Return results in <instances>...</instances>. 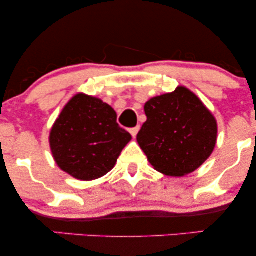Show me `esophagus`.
<instances>
[{
  "label": "esophagus",
  "mask_w": 256,
  "mask_h": 256,
  "mask_svg": "<svg viewBox=\"0 0 256 256\" xmlns=\"http://www.w3.org/2000/svg\"><path fill=\"white\" fill-rule=\"evenodd\" d=\"M138 131H140V126H136V128H130V134H132V137H136Z\"/></svg>",
  "instance_id": "1"
}]
</instances>
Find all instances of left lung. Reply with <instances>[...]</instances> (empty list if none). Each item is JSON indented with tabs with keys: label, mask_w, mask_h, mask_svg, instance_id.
Wrapping results in <instances>:
<instances>
[{
	"label": "left lung",
	"mask_w": 256,
	"mask_h": 256,
	"mask_svg": "<svg viewBox=\"0 0 256 256\" xmlns=\"http://www.w3.org/2000/svg\"><path fill=\"white\" fill-rule=\"evenodd\" d=\"M137 142L156 171L172 177L192 173L212 154L216 122L198 96L179 86L149 100Z\"/></svg>",
	"instance_id": "1"
}]
</instances>
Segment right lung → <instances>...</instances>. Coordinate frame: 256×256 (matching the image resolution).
Instances as JSON below:
<instances>
[{
  "label": "right lung",
  "instance_id": "add662e5",
  "mask_svg": "<svg viewBox=\"0 0 256 256\" xmlns=\"http://www.w3.org/2000/svg\"><path fill=\"white\" fill-rule=\"evenodd\" d=\"M131 138L116 122L110 104L79 94L52 126L50 148L62 171L80 180H92L113 168Z\"/></svg>",
  "mask_w": 256,
  "mask_h": 256
}]
</instances>
